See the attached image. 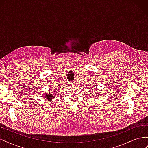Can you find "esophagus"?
Returning a JSON list of instances; mask_svg holds the SVG:
<instances>
[{
    "mask_svg": "<svg viewBox=\"0 0 148 148\" xmlns=\"http://www.w3.org/2000/svg\"><path fill=\"white\" fill-rule=\"evenodd\" d=\"M75 83L74 82H71V84H75Z\"/></svg>",
    "mask_w": 148,
    "mask_h": 148,
    "instance_id": "1",
    "label": "esophagus"
}]
</instances>
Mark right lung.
Returning a JSON list of instances; mask_svg holds the SVG:
<instances>
[{
  "instance_id": "right-lung-1",
  "label": "right lung",
  "mask_w": 148,
  "mask_h": 148,
  "mask_svg": "<svg viewBox=\"0 0 148 148\" xmlns=\"http://www.w3.org/2000/svg\"><path fill=\"white\" fill-rule=\"evenodd\" d=\"M45 97H46V98L47 99H48V100H51L52 99H53V97H52V96H50V95H47V96H45Z\"/></svg>"
}]
</instances>
